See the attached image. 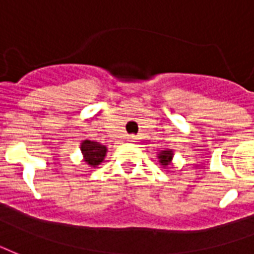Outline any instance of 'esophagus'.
<instances>
[{"label": "esophagus", "instance_id": "esophagus-1", "mask_svg": "<svg viewBox=\"0 0 254 254\" xmlns=\"http://www.w3.org/2000/svg\"><path fill=\"white\" fill-rule=\"evenodd\" d=\"M135 139H136V138H135L134 135H131V136H128V138H127V140H128V142H131V143H132V142H135Z\"/></svg>", "mask_w": 254, "mask_h": 254}]
</instances>
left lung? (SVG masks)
<instances>
[{
	"label": "left lung",
	"instance_id": "obj_1",
	"mask_svg": "<svg viewBox=\"0 0 254 254\" xmlns=\"http://www.w3.org/2000/svg\"><path fill=\"white\" fill-rule=\"evenodd\" d=\"M172 158H173V150H162L160 154H158V160H160V164L164 168L169 166L172 164Z\"/></svg>",
	"mask_w": 254,
	"mask_h": 254
}]
</instances>
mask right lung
Returning <instances> with one entry per match:
<instances>
[{"mask_svg":"<svg viewBox=\"0 0 254 254\" xmlns=\"http://www.w3.org/2000/svg\"><path fill=\"white\" fill-rule=\"evenodd\" d=\"M81 151H82V155H84L85 162L89 166L96 168L104 161L105 154H107V147L99 143V142L85 139L81 143Z\"/></svg>","mask_w":254,"mask_h":254,"instance_id":"1","label":"right lung"}]
</instances>
